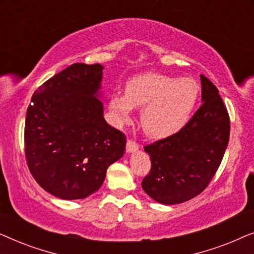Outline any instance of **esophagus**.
<instances>
[{"label": "esophagus", "mask_w": 254, "mask_h": 254, "mask_svg": "<svg viewBox=\"0 0 254 254\" xmlns=\"http://www.w3.org/2000/svg\"><path fill=\"white\" fill-rule=\"evenodd\" d=\"M138 149V144L136 142L133 141V140H128L127 141V144H126V150L127 152H135Z\"/></svg>", "instance_id": "esophagus-1"}]
</instances>
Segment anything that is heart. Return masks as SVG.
I'll return each mask as SVG.
<instances>
[{
	"mask_svg": "<svg viewBox=\"0 0 254 254\" xmlns=\"http://www.w3.org/2000/svg\"><path fill=\"white\" fill-rule=\"evenodd\" d=\"M199 95V85L193 79L145 72L129 79L125 95H113L109 106L119 126L129 123L133 109H142V130L152 138H163L186 126Z\"/></svg>",
	"mask_w": 254,
	"mask_h": 254,
	"instance_id": "1",
	"label": "heart"
}]
</instances>
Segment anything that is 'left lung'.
I'll use <instances>...</instances> for the list:
<instances>
[{"mask_svg":"<svg viewBox=\"0 0 254 254\" xmlns=\"http://www.w3.org/2000/svg\"><path fill=\"white\" fill-rule=\"evenodd\" d=\"M202 105L186 126L171 136L145 145L151 169L142 189L156 202L177 204L208 186L228 147L230 120L218 90L203 75Z\"/></svg>","mask_w":254,"mask_h":254,"instance_id":"8db88e82","label":"left lung"}]
</instances>
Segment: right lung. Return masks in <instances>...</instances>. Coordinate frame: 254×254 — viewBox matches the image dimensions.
Segmentation results:
<instances>
[{"instance_id":"obj_1","label":"right lung","mask_w":254,"mask_h":254,"mask_svg":"<svg viewBox=\"0 0 254 254\" xmlns=\"http://www.w3.org/2000/svg\"><path fill=\"white\" fill-rule=\"evenodd\" d=\"M102 64H74L33 93L25 119V156L52 195L77 200L100 189L124 156L126 136L104 119Z\"/></svg>"}]
</instances>
